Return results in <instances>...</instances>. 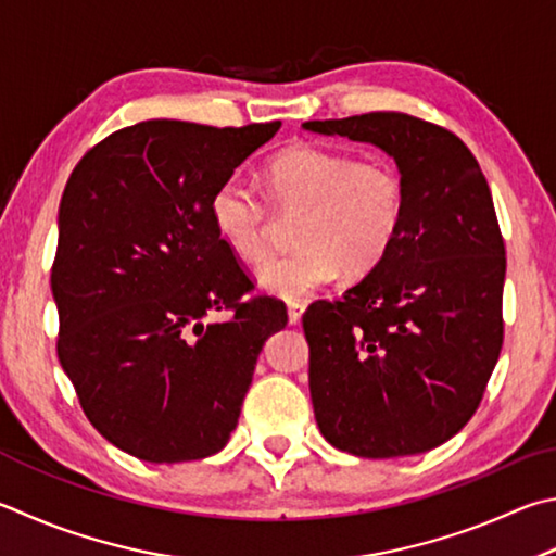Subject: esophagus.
Returning <instances> with one entry per match:
<instances>
[{
	"instance_id": "obj_1",
	"label": "esophagus",
	"mask_w": 556,
	"mask_h": 556,
	"mask_svg": "<svg viewBox=\"0 0 556 556\" xmlns=\"http://www.w3.org/2000/svg\"><path fill=\"white\" fill-rule=\"evenodd\" d=\"M304 304H289V323L291 326H299L301 316H304Z\"/></svg>"
}]
</instances>
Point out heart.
I'll return each mask as SVG.
<instances>
[{
  "label": "heart",
  "mask_w": 556,
  "mask_h": 556,
  "mask_svg": "<svg viewBox=\"0 0 556 556\" xmlns=\"http://www.w3.org/2000/svg\"><path fill=\"white\" fill-rule=\"evenodd\" d=\"M267 199L240 177L218 181L208 201L224 245L245 262L265 260L275 211L296 216V248L265 262L262 289L285 299L326 287L342 267L367 275L389 255L406 216V187L383 160H355L340 150L299 143L269 160Z\"/></svg>",
  "instance_id": "obj_1"
}]
</instances>
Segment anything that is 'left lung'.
I'll return each mask as SVG.
<instances>
[{
    "label": "left lung",
    "mask_w": 556,
    "mask_h": 556,
    "mask_svg": "<svg viewBox=\"0 0 556 556\" xmlns=\"http://www.w3.org/2000/svg\"><path fill=\"white\" fill-rule=\"evenodd\" d=\"M304 128L381 148L406 187L389 255L304 313L316 422L357 457L428 452L467 426L501 355L506 248L489 181L452 130L399 111Z\"/></svg>",
    "instance_id": "1"
}]
</instances>
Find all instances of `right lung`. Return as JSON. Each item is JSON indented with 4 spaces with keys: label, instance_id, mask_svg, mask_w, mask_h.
Here are the masks:
<instances>
[{
    "label": "right lung",
    "instance_id": "obj_1",
    "mask_svg": "<svg viewBox=\"0 0 556 556\" xmlns=\"http://www.w3.org/2000/svg\"><path fill=\"white\" fill-rule=\"evenodd\" d=\"M279 126L140 121L67 179L50 271L58 359L89 422L138 459L224 450L262 345L287 326L281 301H243L252 281L208 214L218 181ZM216 309L235 316L208 321Z\"/></svg>",
    "mask_w": 556,
    "mask_h": 556
}]
</instances>
